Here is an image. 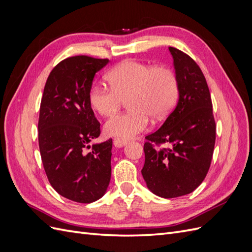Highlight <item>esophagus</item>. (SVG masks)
Masks as SVG:
<instances>
[{
  "mask_svg": "<svg viewBox=\"0 0 252 252\" xmlns=\"http://www.w3.org/2000/svg\"><path fill=\"white\" fill-rule=\"evenodd\" d=\"M126 143H127V142H126L125 140H122V139H119V138H114V139H113V145H114V146H116V147H118V148L123 147Z\"/></svg>",
  "mask_w": 252,
  "mask_h": 252,
  "instance_id": "1",
  "label": "esophagus"
}]
</instances>
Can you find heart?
<instances>
[{
	"mask_svg": "<svg viewBox=\"0 0 252 252\" xmlns=\"http://www.w3.org/2000/svg\"><path fill=\"white\" fill-rule=\"evenodd\" d=\"M110 87L94 84L88 101L95 112L110 116L123 100L130 110L114 114L105 122L107 135L122 140L131 139L146 130L149 117L162 120L172 111L179 97L177 75L167 67L151 66L134 60H126L108 72Z\"/></svg>",
	"mask_w": 252,
	"mask_h": 252,
	"instance_id": "heart-1",
	"label": "heart"
}]
</instances>
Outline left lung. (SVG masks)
Returning a JSON list of instances; mask_svg holds the SVG:
<instances>
[{
    "label": "left lung",
    "instance_id": "8db88e82",
    "mask_svg": "<svg viewBox=\"0 0 252 252\" xmlns=\"http://www.w3.org/2000/svg\"><path fill=\"white\" fill-rule=\"evenodd\" d=\"M179 100L157 131L145 136L142 175L155 194L172 199L192 192L207 175L216 143L209 88L194 60L169 47ZM167 143V149H159Z\"/></svg>",
    "mask_w": 252,
    "mask_h": 252
}]
</instances>
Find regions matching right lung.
<instances>
[{
  "label": "right lung",
  "instance_id": "right-lung-1",
  "mask_svg": "<svg viewBox=\"0 0 252 252\" xmlns=\"http://www.w3.org/2000/svg\"><path fill=\"white\" fill-rule=\"evenodd\" d=\"M108 62L67 58L51 70L44 87L37 124L42 163L53 189L73 202L98 200L110 182L112 140L90 148L101 124L88 101L94 74Z\"/></svg>",
  "mask_w": 252,
  "mask_h": 252
}]
</instances>
